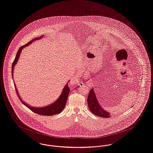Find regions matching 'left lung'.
Listing matches in <instances>:
<instances>
[{"instance_id": "left-lung-1", "label": "left lung", "mask_w": 153, "mask_h": 153, "mask_svg": "<svg viewBox=\"0 0 153 153\" xmlns=\"http://www.w3.org/2000/svg\"><path fill=\"white\" fill-rule=\"evenodd\" d=\"M87 102L89 110L95 116L103 118H109L111 117V114L104 110L99 104L93 88L91 89L89 93Z\"/></svg>"}]
</instances>
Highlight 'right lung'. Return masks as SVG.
I'll list each match as a JSON object with an SVG mask.
<instances>
[{
  "instance_id": "add662e5",
  "label": "right lung",
  "mask_w": 153,
  "mask_h": 153,
  "mask_svg": "<svg viewBox=\"0 0 153 153\" xmlns=\"http://www.w3.org/2000/svg\"><path fill=\"white\" fill-rule=\"evenodd\" d=\"M43 36L39 37H36V38L32 39L30 42H28V43H27L26 44H25V45L22 46L21 47H20V48L19 49L18 51V52L16 53V55L15 59V60H14V61L13 62L12 64V79H13V72L14 67H15V65L16 64L17 62L18 61L19 58L20 57V53H21L22 49L25 48V47H27V46L30 45L31 43H33L34 41L42 39L43 37ZM68 82H69V81ZM13 83H14L15 88V89H16V93H17V94L20 100V101L22 102V104H24L25 106H27L30 110H32V111H33L34 113H36L37 114H38L43 115V116H52V115H55V114H59V113H61V111L64 109V108H65V104L67 103L68 97V95H69V91H70V89H69V88L68 87V83L66 84V85L64 86L62 91L61 92V94H60V97L58 98V99H57L56 101H55L53 103H52V104H51V105H47L46 106L41 107V108L33 107V106H32L31 105H28V104H27V103H25V102H24L22 100V98L20 97L18 91V90L16 89V86L15 84V82L14 81H13Z\"/></svg>"
}]
</instances>
